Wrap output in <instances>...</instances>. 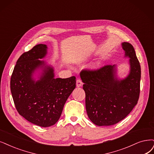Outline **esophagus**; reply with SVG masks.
Listing matches in <instances>:
<instances>
[{"label": "esophagus", "mask_w": 154, "mask_h": 154, "mask_svg": "<svg viewBox=\"0 0 154 154\" xmlns=\"http://www.w3.org/2000/svg\"><path fill=\"white\" fill-rule=\"evenodd\" d=\"M82 84V82L81 81V79H77V81H76V86L77 87H81Z\"/></svg>", "instance_id": "1"}]
</instances>
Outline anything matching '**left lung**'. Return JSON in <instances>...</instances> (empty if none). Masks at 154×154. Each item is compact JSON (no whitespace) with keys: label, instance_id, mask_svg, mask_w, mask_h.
<instances>
[{"label":"left lung","instance_id":"1","mask_svg":"<svg viewBox=\"0 0 154 154\" xmlns=\"http://www.w3.org/2000/svg\"><path fill=\"white\" fill-rule=\"evenodd\" d=\"M129 60V75L116 77V66L105 65L96 70H82L80 75L86 93L89 119L99 126H111L122 121L137 104L140 92L141 67L133 45L122 43Z\"/></svg>","mask_w":154,"mask_h":154}]
</instances>
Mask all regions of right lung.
Returning <instances> with one entry per match:
<instances>
[{"label":"right lung","mask_w":154,"mask_h":154,"mask_svg":"<svg viewBox=\"0 0 154 154\" xmlns=\"http://www.w3.org/2000/svg\"><path fill=\"white\" fill-rule=\"evenodd\" d=\"M47 45L38 44L22 54L11 77V91L16 109L28 121L41 127L55 124L66 101L76 86V78H54V70L39 60L47 54ZM38 68L43 73L36 82L32 73Z\"/></svg>","instance_id":"obj_1"}]
</instances>
